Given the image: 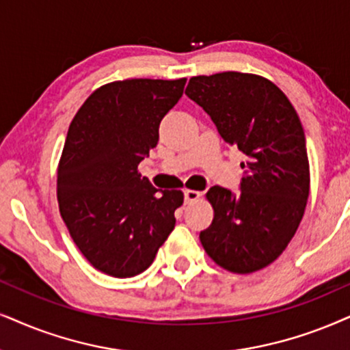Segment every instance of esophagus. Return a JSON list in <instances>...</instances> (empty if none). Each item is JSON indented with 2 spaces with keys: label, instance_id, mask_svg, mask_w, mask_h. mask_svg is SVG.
<instances>
[{
  "label": "esophagus",
  "instance_id": "obj_1",
  "mask_svg": "<svg viewBox=\"0 0 350 350\" xmlns=\"http://www.w3.org/2000/svg\"><path fill=\"white\" fill-rule=\"evenodd\" d=\"M202 197V192H198V190H184V202L187 203H192V202H196V200H198V198Z\"/></svg>",
  "mask_w": 350,
  "mask_h": 350
}]
</instances>
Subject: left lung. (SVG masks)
Masks as SVG:
<instances>
[{
	"mask_svg": "<svg viewBox=\"0 0 350 350\" xmlns=\"http://www.w3.org/2000/svg\"><path fill=\"white\" fill-rule=\"evenodd\" d=\"M185 95L205 109L224 142L245 154L241 192L219 185L206 192L215 218L200 232L203 249L228 271H258L284 252L307 206L302 124L280 88L255 74L192 77Z\"/></svg>",
	"mask_w": 350,
	"mask_h": 350,
	"instance_id": "left-lung-1",
	"label": "left lung"
}]
</instances>
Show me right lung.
Masks as SVG:
<instances>
[{"label": "right lung", "mask_w": 350, "mask_h": 350, "mask_svg": "<svg viewBox=\"0 0 350 350\" xmlns=\"http://www.w3.org/2000/svg\"><path fill=\"white\" fill-rule=\"evenodd\" d=\"M187 79H127L85 100L57 166V203L70 237L94 268L114 278L145 271L174 229L180 190L158 193L139 163L157 147L165 114Z\"/></svg>", "instance_id": "add662e5"}]
</instances>
